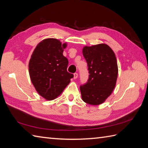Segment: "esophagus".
<instances>
[{
    "label": "esophagus",
    "instance_id": "1",
    "mask_svg": "<svg viewBox=\"0 0 148 148\" xmlns=\"http://www.w3.org/2000/svg\"><path fill=\"white\" fill-rule=\"evenodd\" d=\"M77 77H78V74H77V73H75V74H74V79H77Z\"/></svg>",
    "mask_w": 148,
    "mask_h": 148
}]
</instances>
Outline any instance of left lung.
<instances>
[{"instance_id":"left-lung-1","label":"left lung","mask_w":148,"mask_h":148,"mask_svg":"<svg viewBox=\"0 0 148 148\" xmlns=\"http://www.w3.org/2000/svg\"><path fill=\"white\" fill-rule=\"evenodd\" d=\"M83 55L89 71L88 82L80 86L82 99L88 104H101L111 95L118 77V68L114 51L106 44L84 46Z\"/></svg>"}]
</instances>
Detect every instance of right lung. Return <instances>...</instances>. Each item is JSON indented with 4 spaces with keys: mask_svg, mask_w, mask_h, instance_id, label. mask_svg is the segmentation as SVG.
<instances>
[{
    "mask_svg": "<svg viewBox=\"0 0 148 148\" xmlns=\"http://www.w3.org/2000/svg\"><path fill=\"white\" fill-rule=\"evenodd\" d=\"M67 46L56 39H45L31 55L29 64L31 81L37 92L47 100L57 98L74 77L67 72L69 62L63 55Z\"/></svg>",
    "mask_w": 148,
    "mask_h": 148,
    "instance_id": "add662e5",
    "label": "right lung"
}]
</instances>
